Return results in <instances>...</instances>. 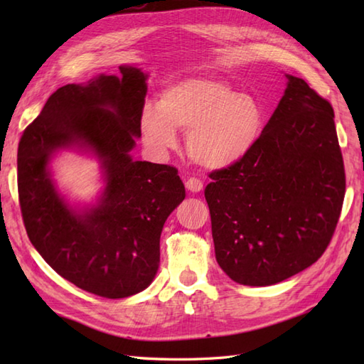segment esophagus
<instances>
[{
    "label": "esophagus",
    "instance_id": "1",
    "mask_svg": "<svg viewBox=\"0 0 364 364\" xmlns=\"http://www.w3.org/2000/svg\"><path fill=\"white\" fill-rule=\"evenodd\" d=\"M186 188L191 192H200L203 189V181L197 176H191V178H188V181H186Z\"/></svg>",
    "mask_w": 364,
    "mask_h": 364
}]
</instances>
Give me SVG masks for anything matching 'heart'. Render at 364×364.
Wrapping results in <instances>:
<instances>
[{
	"label": "heart",
	"mask_w": 364,
	"mask_h": 364,
	"mask_svg": "<svg viewBox=\"0 0 364 364\" xmlns=\"http://www.w3.org/2000/svg\"><path fill=\"white\" fill-rule=\"evenodd\" d=\"M142 133L156 150L172 149L175 129L188 136V151L200 166L223 168L241 161L259 141L264 112L259 103L230 82L189 78L168 86L159 106L142 111Z\"/></svg>",
	"instance_id": "obj_1"
}]
</instances>
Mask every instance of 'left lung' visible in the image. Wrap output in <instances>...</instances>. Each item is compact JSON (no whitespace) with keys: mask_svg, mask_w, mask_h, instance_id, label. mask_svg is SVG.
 <instances>
[{"mask_svg":"<svg viewBox=\"0 0 364 364\" xmlns=\"http://www.w3.org/2000/svg\"><path fill=\"white\" fill-rule=\"evenodd\" d=\"M286 78L257 145L211 172L205 189L215 258L241 284H275L310 267L327 250L343 210L333 107L304 80Z\"/></svg>","mask_w":364,"mask_h":364,"instance_id":"1","label":"left lung"}]
</instances>
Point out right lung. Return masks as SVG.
<instances>
[{
  "label": "right lung",
  "mask_w": 364,
  "mask_h": 364,
  "mask_svg": "<svg viewBox=\"0 0 364 364\" xmlns=\"http://www.w3.org/2000/svg\"><path fill=\"white\" fill-rule=\"evenodd\" d=\"M145 78L136 67H120V78L67 84L18 144V202L31 244L60 277L106 299L133 296L153 282L162 227L186 196L176 167L129 156L141 136ZM75 143L90 146L107 172L102 202L84 215L66 206L46 168L53 151Z\"/></svg>",
  "instance_id": "obj_1"
}]
</instances>
